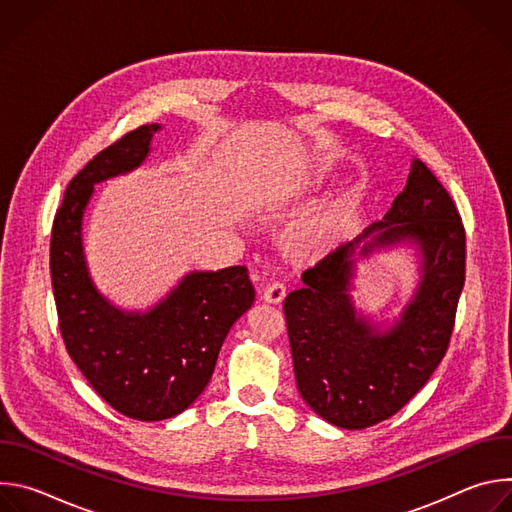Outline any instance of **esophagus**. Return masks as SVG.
Masks as SVG:
<instances>
[{
	"instance_id": "1",
	"label": "esophagus",
	"mask_w": 512,
	"mask_h": 512,
	"mask_svg": "<svg viewBox=\"0 0 512 512\" xmlns=\"http://www.w3.org/2000/svg\"><path fill=\"white\" fill-rule=\"evenodd\" d=\"M285 298V285L283 283H271L263 291V302L267 304H281Z\"/></svg>"
}]
</instances>
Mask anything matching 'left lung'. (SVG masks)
Listing matches in <instances>:
<instances>
[{"label":"left lung","instance_id":"1","mask_svg":"<svg viewBox=\"0 0 512 512\" xmlns=\"http://www.w3.org/2000/svg\"><path fill=\"white\" fill-rule=\"evenodd\" d=\"M415 246L420 281L387 330L355 310V255ZM466 277V233L454 200L417 158L383 221L304 271L283 302L302 399L322 419L364 429L395 415L442 362Z\"/></svg>","mask_w":512,"mask_h":512}]
</instances>
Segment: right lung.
Here are the masks:
<instances>
[{
	"label": "right lung",
	"instance_id": "obj_1",
	"mask_svg": "<svg viewBox=\"0 0 512 512\" xmlns=\"http://www.w3.org/2000/svg\"><path fill=\"white\" fill-rule=\"evenodd\" d=\"M162 125H141L99 152L70 180L54 216L50 275L58 326L70 358L119 413L162 421L206 389L233 324L253 306L247 267L190 271L148 312L113 306L91 279L83 218L95 184L139 168Z\"/></svg>",
	"mask_w": 512,
	"mask_h": 512
}]
</instances>
